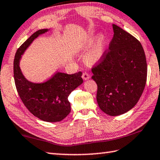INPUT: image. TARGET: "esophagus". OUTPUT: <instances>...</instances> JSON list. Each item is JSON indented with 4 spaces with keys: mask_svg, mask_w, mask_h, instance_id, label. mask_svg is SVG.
<instances>
[{
    "mask_svg": "<svg viewBox=\"0 0 160 160\" xmlns=\"http://www.w3.org/2000/svg\"><path fill=\"white\" fill-rule=\"evenodd\" d=\"M82 78H83V80H88L89 78H90V75H89L88 73H86V72H84V73H83V74H82Z\"/></svg>",
    "mask_w": 160,
    "mask_h": 160,
    "instance_id": "1",
    "label": "esophagus"
}]
</instances>
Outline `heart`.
<instances>
[{"label": "heart", "mask_w": 160, "mask_h": 160, "mask_svg": "<svg viewBox=\"0 0 160 160\" xmlns=\"http://www.w3.org/2000/svg\"><path fill=\"white\" fill-rule=\"evenodd\" d=\"M95 41L94 36H89L86 38L82 45V48L89 49L85 54L84 60L88 64L93 65L99 63L104 58L106 50V38L103 34L99 35L97 41L92 45ZM92 45L93 46L92 47Z\"/></svg>", "instance_id": "obj_1"}]
</instances>
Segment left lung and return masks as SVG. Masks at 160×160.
Listing matches in <instances>:
<instances>
[{
  "label": "left lung",
  "mask_w": 160,
  "mask_h": 160,
  "mask_svg": "<svg viewBox=\"0 0 160 160\" xmlns=\"http://www.w3.org/2000/svg\"><path fill=\"white\" fill-rule=\"evenodd\" d=\"M114 36L100 64L92 69L98 85L97 102L102 112L119 116L138 102L146 83V58L141 43L112 24Z\"/></svg>",
  "instance_id": "1"
}]
</instances>
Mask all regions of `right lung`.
<instances>
[{"mask_svg": "<svg viewBox=\"0 0 160 160\" xmlns=\"http://www.w3.org/2000/svg\"><path fill=\"white\" fill-rule=\"evenodd\" d=\"M49 30L40 29L33 33L17 50L14 59V78L19 96L30 112L44 122H57L64 119L71 111L68 98L83 83L82 72L67 74L57 72L46 82L34 83L24 77L19 67L25 50L36 38Z\"/></svg>", "mask_w": 160, "mask_h": 160, "instance_id": "add662e5", "label": "right lung"}]
</instances>
